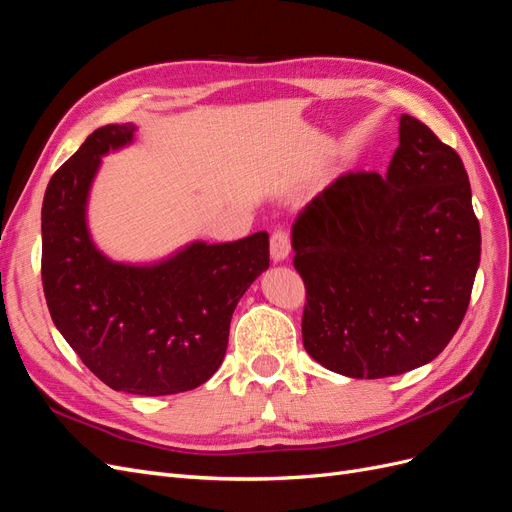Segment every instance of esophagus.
<instances>
[{"mask_svg":"<svg viewBox=\"0 0 512 512\" xmlns=\"http://www.w3.org/2000/svg\"><path fill=\"white\" fill-rule=\"evenodd\" d=\"M288 254H290V235H288V230L277 228L273 235H271V258L275 262H280Z\"/></svg>","mask_w":512,"mask_h":512,"instance_id":"1","label":"esophagus"}]
</instances>
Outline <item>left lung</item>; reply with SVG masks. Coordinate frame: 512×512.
I'll use <instances>...</instances> for the list:
<instances>
[{"instance_id":"1","label":"left lung","mask_w":512,"mask_h":512,"mask_svg":"<svg viewBox=\"0 0 512 512\" xmlns=\"http://www.w3.org/2000/svg\"><path fill=\"white\" fill-rule=\"evenodd\" d=\"M303 277V346L335 374L386 378L421 367L468 312L480 226L459 153L399 119L386 170L346 173L292 226Z\"/></svg>"}]
</instances>
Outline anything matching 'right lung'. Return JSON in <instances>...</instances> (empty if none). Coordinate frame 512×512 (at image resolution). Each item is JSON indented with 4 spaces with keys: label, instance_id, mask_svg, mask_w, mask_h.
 I'll use <instances>...</instances> for the list:
<instances>
[{
    "label": "right lung",
    "instance_id": "add662e5",
    "mask_svg": "<svg viewBox=\"0 0 512 512\" xmlns=\"http://www.w3.org/2000/svg\"><path fill=\"white\" fill-rule=\"evenodd\" d=\"M134 123L104 126L61 164L42 203V286L59 333L113 391L173 395L207 382L224 361L230 318L269 267V235L196 241L168 260H108L85 207L104 153L132 143Z\"/></svg>",
    "mask_w": 512,
    "mask_h": 512
}]
</instances>
